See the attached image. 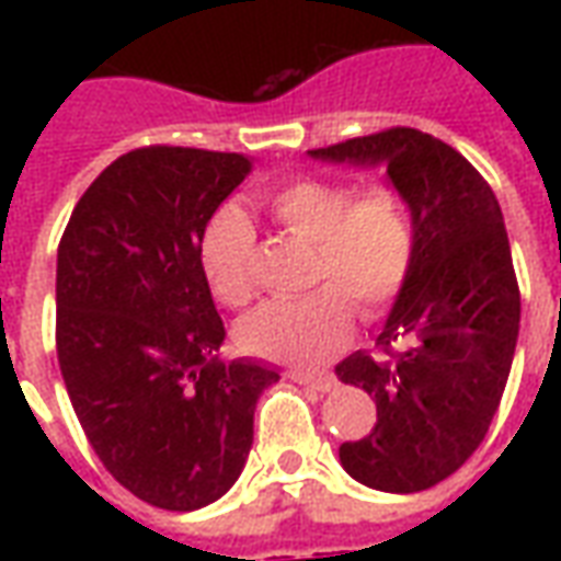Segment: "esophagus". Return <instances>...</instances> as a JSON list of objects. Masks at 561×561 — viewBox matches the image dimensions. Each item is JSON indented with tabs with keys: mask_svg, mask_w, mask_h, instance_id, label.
<instances>
[{
	"mask_svg": "<svg viewBox=\"0 0 561 561\" xmlns=\"http://www.w3.org/2000/svg\"><path fill=\"white\" fill-rule=\"evenodd\" d=\"M288 378L297 381V385H306V388L321 390V393H330L336 388V376L333 373H306V369H288Z\"/></svg>",
	"mask_w": 561,
	"mask_h": 561,
	"instance_id": "34e87169",
	"label": "esophagus"
}]
</instances>
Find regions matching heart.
<instances>
[{
    "mask_svg": "<svg viewBox=\"0 0 561 561\" xmlns=\"http://www.w3.org/2000/svg\"><path fill=\"white\" fill-rule=\"evenodd\" d=\"M285 231L316 243L312 285L294 300H267L240 324L249 354L276 364H321L352 336L354 309L373 321L390 312L409 285L417 252L412 213L397 188L357 192L340 180H294L267 197ZM201 264L225 306L255 297V228L243 207H221L201 237Z\"/></svg>",
    "mask_w": 561,
    "mask_h": 561,
    "instance_id": "1",
    "label": "heart"
}]
</instances>
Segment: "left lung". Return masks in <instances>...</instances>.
Masks as SVG:
<instances>
[{
    "instance_id": "8db88e82",
    "label": "left lung",
    "mask_w": 561,
    "mask_h": 561,
    "mask_svg": "<svg viewBox=\"0 0 561 561\" xmlns=\"http://www.w3.org/2000/svg\"><path fill=\"white\" fill-rule=\"evenodd\" d=\"M312 159L385 168L412 213L417 252L405 291L336 376L376 400L373 433L340 447L342 469L381 493H421L478 450L505 393L519 288L505 219L481 173L417 128H388Z\"/></svg>"
}]
</instances>
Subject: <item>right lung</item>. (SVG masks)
<instances>
[{"label":"right lung","instance_id":"right-lung-1","mask_svg":"<svg viewBox=\"0 0 561 561\" xmlns=\"http://www.w3.org/2000/svg\"><path fill=\"white\" fill-rule=\"evenodd\" d=\"M252 161L144 147L83 192L56 252V354L104 469L147 505L197 511L228 493L252 447L270 364H225L201 237Z\"/></svg>","mask_w":561,"mask_h":561}]
</instances>
